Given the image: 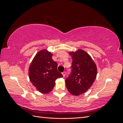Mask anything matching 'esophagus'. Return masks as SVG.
Instances as JSON below:
<instances>
[{"mask_svg": "<svg viewBox=\"0 0 123 123\" xmlns=\"http://www.w3.org/2000/svg\"><path fill=\"white\" fill-rule=\"evenodd\" d=\"M62 75H63V77H65V75H66V72H63L62 73Z\"/></svg>", "mask_w": 123, "mask_h": 123, "instance_id": "34e87169", "label": "esophagus"}]
</instances>
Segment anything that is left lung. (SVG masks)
Wrapping results in <instances>:
<instances>
[{
  "instance_id": "left-lung-1",
  "label": "left lung",
  "mask_w": 123,
  "mask_h": 123,
  "mask_svg": "<svg viewBox=\"0 0 123 123\" xmlns=\"http://www.w3.org/2000/svg\"><path fill=\"white\" fill-rule=\"evenodd\" d=\"M72 58V72L66 80V86L70 93L79 96L87 92L97 75V67L86 52L78 49L69 52Z\"/></svg>"
}]
</instances>
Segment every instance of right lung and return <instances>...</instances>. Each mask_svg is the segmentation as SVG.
I'll return each instance as SVG.
<instances>
[{
    "label": "right lung",
    "mask_w": 123,
    "mask_h": 123,
    "mask_svg": "<svg viewBox=\"0 0 123 123\" xmlns=\"http://www.w3.org/2000/svg\"><path fill=\"white\" fill-rule=\"evenodd\" d=\"M52 53L44 49L36 53L29 68L30 80L37 90L43 94L50 92L55 80L62 75L57 70V63L54 62Z\"/></svg>",
    "instance_id": "add662e5"
}]
</instances>
